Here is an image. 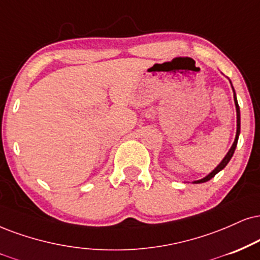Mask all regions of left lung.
Instances as JSON below:
<instances>
[{
  "instance_id": "obj_1",
  "label": "left lung",
  "mask_w": 260,
  "mask_h": 260,
  "mask_svg": "<svg viewBox=\"0 0 260 260\" xmlns=\"http://www.w3.org/2000/svg\"><path fill=\"white\" fill-rule=\"evenodd\" d=\"M234 101H235V106H236V115H238V129H236V137H235V141H234L232 148L229 149V152L226 153V155L224 156V159L220 161V164L217 166L216 169L213 170L212 172H211L210 175H207L206 177H204L203 179H199V181H195L194 183H204V182H207L210 181L211 178L214 177L218 172L220 171V170H223L224 168H225L226 164L230 161V159H232V156L234 154V152H235V148H236V145H238V140H239V135H240V107H239V104H238V100H236V95L235 92H234Z\"/></svg>"
}]
</instances>
